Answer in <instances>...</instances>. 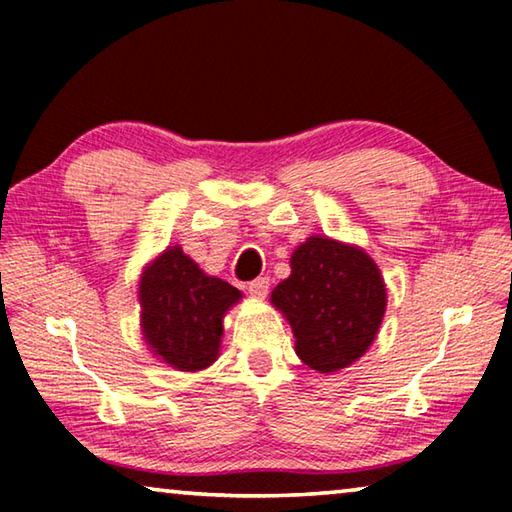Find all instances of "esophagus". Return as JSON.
I'll return each mask as SVG.
<instances>
[{
    "mask_svg": "<svg viewBox=\"0 0 512 512\" xmlns=\"http://www.w3.org/2000/svg\"><path fill=\"white\" fill-rule=\"evenodd\" d=\"M248 293L253 298H266L268 293V277H257V280H253L248 284Z\"/></svg>",
    "mask_w": 512,
    "mask_h": 512,
    "instance_id": "34e87169",
    "label": "esophagus"
}]
</instances>
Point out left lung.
<instances>
[{
	"label": "left lung",
	"mask_w": 512,
	"mask_h": 512,
	"mask_svg": "<svg viewBox=\"0 0 512 512\" xmlns=\"http://www.w3.org/2000/svg\"><path fill=\"white\" fill-rule=\"evenodd\" d=\"M291 275L271 293L296 339V354L311 370L352 366L377 339L386 314V282L357 244L311 235L291 253Z\"/></svg>",
	"instance_id": "8db88e82"
}]
</instances>
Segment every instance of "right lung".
<instances>
[{
	"label": "right lung",
	"instance_id": "1",
	"mask_svg": "<svg viewBox=\"0 0 512 512\" xmlns=\"http://www.w3.org/2000/svg\"><path fill=\"white\" fill-rule=\"evenodd\" d=\"M137 300L142 339L153 357L169 368L198 372L219 359L223 318L241 291L207 275L176 244L142 268Z\"/></svg>",
	"mask_w": 512,
	"mask_h": 512
}]
</instances>
